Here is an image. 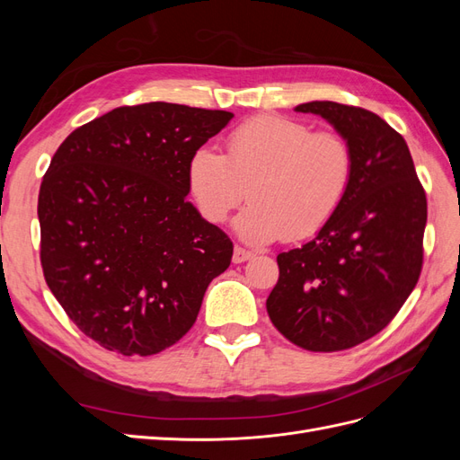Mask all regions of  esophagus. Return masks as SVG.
<instances>
[{"label":"esophagus","instance_id":"esophagus-1","mask_svg":"<svg viewBox=\"0 0 460 460\" xmlns=\"http://www.w3.org/2000/svg\"><path fill=\"white\" fill-rule=\"evenodd\" d=\"M252 257H253V253H252V252H247V249H243V247H235V249H234V257H232V261H234L235 264H240V262L249 261Z\"/></svg>","mask_w":460,"mask_h":460}]
</instances>
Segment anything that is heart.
Segmentation results:
<instances>
[{
	"label": "heart",
	"mask_w": 460,
	"mask_h": 460,
	"mask_svg": "<svg viewBox=\"0 0 460 460\" xmlns=\"http://www.w3.org/2000/svg\"><path fill=\"white\" fill-rule=\"evenodd\" d=\"M353 180V151L332 130L311 132L282 115H259L235 128L226 155L201 147L188 163V186L208 222H234L247 243L303 240L338 213Z\"/></svg>",
	"instance_id": "1"
}]
</instances>
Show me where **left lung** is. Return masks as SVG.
<instances>
[{"label":"left lung","instance_id":"left-lung-1","mask_svg":"<svg viewBox=\"0 0 460 460\" xmlns=\"http://www.w3.org/2000/svg\"><path fill=\"white\" fill-rule=\"evenodd\" d=\"M353 151L349 191L328 225L276 257L267 299L278 332L307 351H341L382 332L419 282L426 193L402 136L372 111L309 102Z\"/></svg>","mask_w":460,"mask_h":460}]
</instances>
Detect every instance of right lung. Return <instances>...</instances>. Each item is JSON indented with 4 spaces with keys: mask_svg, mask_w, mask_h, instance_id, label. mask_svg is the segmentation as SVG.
Wrapping results in <instances>:
<instances>
[{
    "mask_svg": "<svg viewBox=\"0 0 460 460\" xmlns=\"http://www.w3.org/2000/svg\"><path fill=\"white\" fill-rule=\"evenodd\" d=\"M228 111L153 102L76 128L40 186L41 269L68 318L109 351L155 355L193 326L234 245L186 196L188 163Z\"/></svg>",
    "mask_w": 460,
    "mask_h": 460,
    "instance_id": "add662e5",
    "label": "right lung"
}]
</instances>
